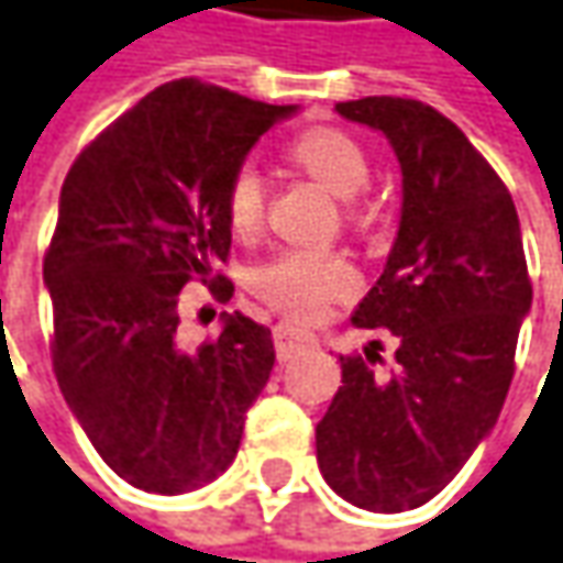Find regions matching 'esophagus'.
I'll use <instances>...</instances> for the list:
<instances>
[{"label":"esophagus","instance_id":"esophagus-1","mask_svg":"<svg viewBox=\"0 0 563 563\" xmlns=\"http://www.w3.org/2000/svg\"><path fill=\"white\" fill-rule=\"evenodd\" d=\"M314 344V338L309 331H302V328H296V324H286L280 321L277 328H274V347H277V356H280L283 363L289 360V356H296V353H302V350H309Z\"/></svg>","mask_w":563,"mask_h":563}]
</instances>
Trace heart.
<instances>
[{"mask_svg":"<svg viewBox=\"0 0 563 563\" xmlns=\"http://www.w3.org/2000/svg\"><path fill=\"white\" fill-rule=\"evenodd\" d=\"M286 155L302 175L344 200V222L350 229H360L366 222V210L356 194H363L373 178V162L360 140L338 126H312L289 140ZM222 216L239 239L261 235L267 216V190L251 162H239L232 168L222 190ZM356 283L360 277L353 264L338 251L286 249L254 271L251 289L271 309L299 321H312L324 312L328 302L350 296Z\"/></svg>","mask_w":563,"mask_h":563,"instance_id":"obj_1","label":"heart"}]
</instances>
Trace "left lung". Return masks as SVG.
Returning <instances> with one entry per match:
<instances>
[{"instance_id": "1", "label": "left lung", "mask_w": 563, "mask_h": 563, "mask_svg": "<svg viewBox=\"0 0 563 563\" xmlns=\"http://www.w3.org/2000/svg\"><path fill=\"white\" fill-rule=\"evenodd\" d=\"M338 114L382 130L401 162L398 239L350 318L391 331L398 350L388 376L376 373L382 341L341 356L314 452L353 507L401 512L437 497L497 423L532 280L507 184L449 117L391 95Z\"/></svg>"}]
</instances>
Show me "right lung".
Segmentation results:
<instances>
[{
  "mask_svg": "<svg viewBox=\"0 0 563 563\" xmlns=\"http://www.w3.org/2000/svg\"><path fill=\"white\" fill-rule=\"evenodd\" d=\"M292 111L175 79L104 126L63 181L44 254L53 373L91 446L140 490L184 494L222 475L271 379V328L225 314L187 350L178 292L197 280L232 299L222 190Z\"/></svg>",
  "mask_w": 563,
  "mask_h": 563,
  "instance_id": "add662e5",
  "label": "right lung"
}]
</instances>
